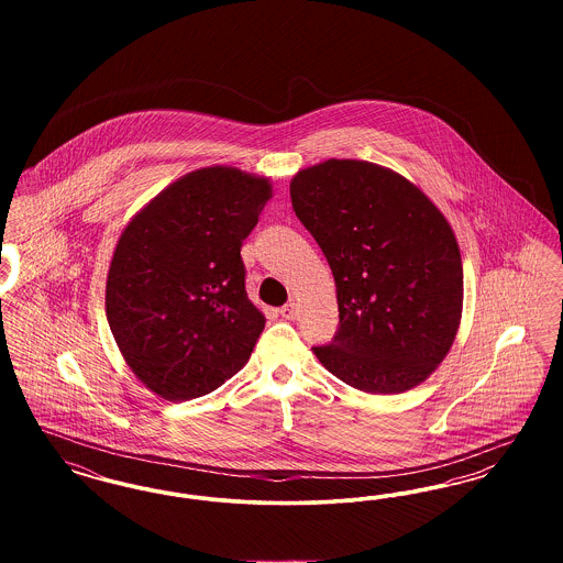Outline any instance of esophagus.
Segmentation results:
<instances>
[{"label": "esophagus", "instance_id": "34e87169", "mask_svg": "<svg viewBox=\"0 0 563 563\" xmlns=\"http://www.w3.org/2000/svg\"><path fill=\"white\" fill-rule=\"evenodd\" d=\"M280 317L287 319V321H295V319H297V303H295V301L285 303V306L280 308Z\"/></svg>", "mask_w": 563, "mask_h": 563}]
</instances>
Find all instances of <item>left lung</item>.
Listing matches in <instances>:
<instances>
[{"mask_svg":"<svg viewBox=\"0 0 563 563\" xmlns=\"http://www.w3.org/2000/svg\"><path fill=\"white\" fill-rule=\"evenodd\" d=\"M291 205L335 278L340 327L312 349L317 358L363 393L424 382L462 314V260L448 219L401 175L361 161L299 170Z\"/></svg>","mask_w":563,"mask_h":563,"instance_id":"1","label":"left lung"}]
</instances>
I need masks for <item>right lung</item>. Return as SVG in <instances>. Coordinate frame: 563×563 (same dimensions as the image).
Listing matches in <instances>:
<instances>
[{
	"label": "right lung",
	"instance_id": "add662e5",
	"mask_svg": "<svg viewBox=\"0 0 563 563\" xmlns=\"http://www.w3.org/2000/svg\"><path fill=\"white\" fill-rule=\"evenodd\" d=\"M268 179L209 166L161 191L122 232L109 266V329L134 375L166 401L239 374L266 319L251 303L242 241Z\"/></svg>",
	"mask_w": 563,
	"mask_h": 563
}]
</instances>
